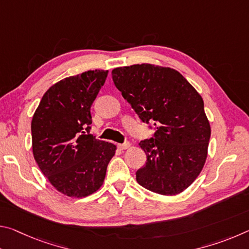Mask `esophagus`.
<instances>
[{
  "mask_svg": "<svg viewBox=\"0 0 249 249\" xmlns=\"http://www.w3.org/2000/svg\"><path fill=\"white\" fill-rule=\"evenodd\" d=\"M129 146H130V145H129L128 142H123V144H119V145H117V147H119L120 149H127Z\"/></svg>",
  "mask_w": 249,
  "mask_h": 249,
  "instance_id": "obj_1",
  "label": "esophagus"
}]
</instances>
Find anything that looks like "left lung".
I'll return each instance as SVG.
<instances>
[{"label": "left lung", "instance_id": "1", "mask_svg": "<svg viewBox=\"0 0 249 249\" xmlns=\"http://www.w3.org/2000/svg\"><path fill=\"white\" fill-rule=\"evenodd\" d=\"M112 79L142 123L156 130L140 142L147 160L136 171L137 182L163 196L182 192L208 154L211 128L201 95L178 71L148 64L115 68Z\"/></svg>", "mask_w": 249, "mask_h": 249}]
</instances>
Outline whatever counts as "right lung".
I'll list each match as a JSON object with an SVG mask.
<instances>
[{
	"label": "right lung",
	"instance_id": "add662e5",
	"mask_svg": "<svg viewBox=\"0 0 249 249\" xmlns=\"http://www.w3.org/2000/svg\"><path fill=\"white\" fill-rule=\"evenodd\" d=\"M107 72L89 70L53 84L33 116L34 158L49 182L71 197L100 189L115 154L114 144L90 134L91 107Z\"/></svg>",
	"mask_w": 249,
	"mask_h": 249
}]
</instances>
